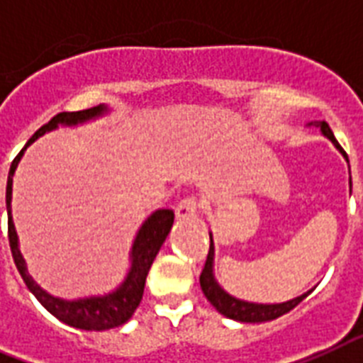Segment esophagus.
<instances>
[{"instance_id":"1","label":"esophagus","mask_w":363,"mask_h":363,"mask_svg":"<svg viewBox=\"0 0 363 363\" xmlns=\"http://www.w3.org/2000/svg\"><path fill=\"white\" fill-rule=\"evenodd\" d=\"M197 212H199V201H197L196 197H184V199L179 201V205L175 208L177 218H181V220L197 216Z\"/></svg>"}]
</instances>
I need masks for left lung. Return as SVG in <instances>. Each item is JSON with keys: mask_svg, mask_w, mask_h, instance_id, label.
Masks as SVG:
<instances>
[{"mask_svg": "<svg viewBox=\"0 0 363 363\" xmlns=\"http://www.w3.org/2000/svg\"><path fill=\"white\" fill-rule=\"evenodd\" d=\"M319 126L320 130H323V134H325L326 138L343 152L341 145L334 138V132L330 130L328 123L323 121ZM212 255H214V246H212L211 237V248H208L207 261H205L203 272L201 276H199V284H201V291L203 294L207 296L208 302H211L220 313L229 317V319L240 320V323H267V320H274L278 319V317H281V315L289 313L291 309L296 308V306L311 293V291H308V293L298 296V298L289 300V302H284V304H252V302H242V300L233 298V296H229V294L214 281V276H212Z\"/></svg>", "mask_w": 363, "mask_h": 363, "instance_id": "1", "label": "left lung"}]
</instances>
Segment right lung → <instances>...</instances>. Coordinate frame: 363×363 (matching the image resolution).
Instances as JSON below:
<instances>
[{"instance_id": "right-lung-1", "label": "right lung", "mask_w": 363, "mask_h": 363, "mask_svg": "<svg viewBox=\"0 0 363 363\" xmlns=\"http://www.w3.org/2000/svg\"><path fill=\"white\" fill-rule=\"evenodd\" d=\"M104 110V106H96V108L82 111H63V113H57L55 117H52L46 125L40 126L11 164L7 179V194H5L9 216V246H11V252H13L14 264L18 268L20 276L26 281L28 289L37 296L38 302L48 309L50 313L57 317L59 320H63L65 325L74 326V328L79 330H96V332L125 325L126 320L132 317V313L138 309L141 296H143V289H145L147 274L151 270L156 253H158L173 225V218H175L173 211H169V208L156 211L141 225L140 233H138V237L134 240V246H132L130 272L126 276L125 284L121 285L115 293L100 296V298H84L76 300V302H67V300L54 298L48 293H44L43 289L38 287L33 279L29 278V274L26 272V264H23V259L18 250V238H16V231H14L13 218H11V194H13L14 169L18 166L20 158H22L23 151L28 149L29 143H33L38 135H43L44 132L57 128V125H78V123H84L87 119H93Z\"/></svg>"}]
</instances>
